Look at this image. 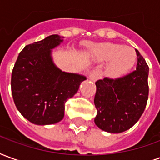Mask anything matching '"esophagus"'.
I'll return each instance as SVG.
<instances>
[{
    "instance_id": "esophagus-1",
    "label": "esophagus",
    "mask_w": 160,
    "mask_h": 160,
    "mask_svg": "<svg viewBox=\"0 0 160 160\" xmlns=\"http://www.w3.org/2000/svg\"><path fill=\"white\" fill-rule=\"evenodd\" d=\"M100 78V72L97 71H93L89 74V79L93 82H95L97 79Z\"/></svg>"
}]
</instances>
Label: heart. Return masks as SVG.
Here are the masks:
<instances>
[{
    "mask_svg": "<svg viewBox=\"0 0 160 160\" xmlns=\"http://www.w3.org/2000/svg\"><path fill=\"white\" fill-rule=\"evenodd\" d=\"M94 58L101 61H108L107 74L119 77L132 68L136 60V52L131 47L122 46L116 43H101L93 48Z\"/></svg>",
    "mask_w": 160,
    "mask_h": 160,
    "instance_id": "heart-1",
    "label": "heart"
}]
</instances>
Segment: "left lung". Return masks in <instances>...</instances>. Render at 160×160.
<instances>
[{
    "label": "left lung",
    "mask_w": 160,
    "mask_h": 160,
    "mask_svg": "<svg viewBox=\"0 0 160 160\" xmlns=\"http://www.w3.org/2000/svg\"><path fill=\"white\" fill-rule=\"evenodd\" d=\"M136 70L117 78H105L95 82L94 123L104 131L121 133L139 120L148 99L149 67L136 49Z\"/></svg>",
    "instance_id": "8db88e82"
}]
</instances>
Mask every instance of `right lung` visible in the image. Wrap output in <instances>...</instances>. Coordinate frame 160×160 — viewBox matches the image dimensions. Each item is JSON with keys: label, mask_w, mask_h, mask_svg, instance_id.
Returning a JSON list of instances; mask_svg holds the SVG:
<instances>
[{"label": "right lung", "mask_w": 160, "mask_h": 160, "mask_svg": "<svg viewBox=\"0 0 160 160\" xmlns=\"http://www.w3.org/2000/svg\"><path fill=\"white\" fill-rule=\"evenodd\" d=\"M62 41L58 35H52L26 45L12 72L15 106L23 117L35 124H52L62 120L66 102L86 79L78 74L61 72L53 65L51 49Z\"/></svg>", "instance_id": "right-lung-1"}]
</instances>
